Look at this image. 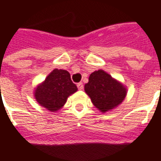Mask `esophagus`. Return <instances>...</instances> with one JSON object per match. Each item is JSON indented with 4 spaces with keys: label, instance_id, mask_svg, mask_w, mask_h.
<instances>
[{
    "label": "esophagus",
    "instance_id": "34e87169",
    "mask_svg": "<svg viewBox=\"0 0 161 161\" xmlns=\"http://www.w3.org/2000/svg\"><path fill=\"white\" fill-rule=\"evenodd\" d=\"M77 86H78V88L79 90H82V89H83V83H78V84H77Z\"/></svg>",
    "mask_w": 161,
    "mask_h": 161
}]
</instances>
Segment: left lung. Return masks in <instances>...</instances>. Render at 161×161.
<instances>
[{
	"label": "left lung",
	"instance_id": "8db88e82",
	"mask_svg": "<svg viewBox=\"0 0 161 161\" xmlns=\"http://www.w3.org/2000/svg\"><path fill=\"white\" fill-rule=\"evenodd\" d=\"M84 90L95 108L103 113L117 107L127 93L123 83L102 69L92 72L89 82L84 85Z\"/></svg>",
	"mask_w": 161,
	"mask_h": 161
}]
</instances>
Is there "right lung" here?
<instances>
[{"label":"right lung","mask_w":161,"mask_h":161,"mask_svg":"<svg viewBox=\"0 0 161 161\" xmlns=\"http://www.w3.org/2000/svg\"><path fill=\"white\" fill-rule=\"evenodd\" d=\"M77 91L78 88L71 80L69 72L56 68L37 85L34 95L40 105L51 112H56L64 106L67 98Z\"/></svg>","instance_id":"1"}]
</instances>
